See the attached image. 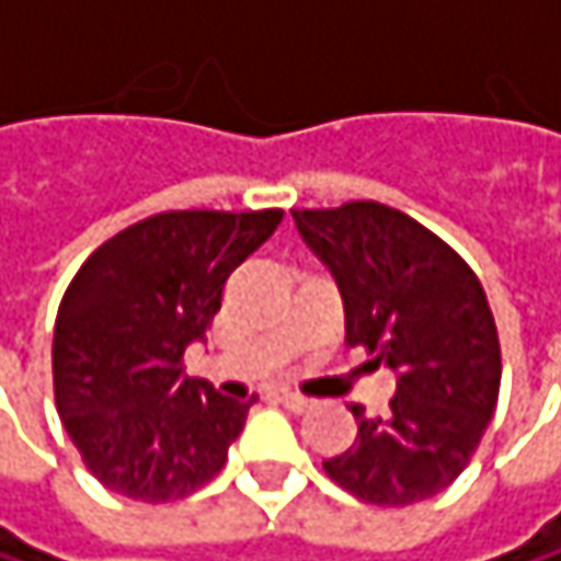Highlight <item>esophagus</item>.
I'll return each instance as SVG.
<instances>
[{
    "mask_svg": "<svg viewBox=\"0 0 561 561\" xmlns=\"http://www.w3.org/2000/svg\"><path fill=\"white\" fill-rule=\"evenodd\" d=\"M279 402L282 405H288L291 412H305V409L311 405V399H308V396H301V392H291V390H282Z\"/></svg>",
    "mask_w": 561,
    "mask_h": 561,
    "instance_id": "esophagus-1",
    "label": "esophagus"
}]
</instances>
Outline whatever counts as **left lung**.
Listing matches in <instances>:
<instances>
[{
    "mask_svg": "<svg viewBox=\"0 0 561 561\" xmlns=\"http://www.w3.org/2000/svg\"><path fill=\"white\" fill-rule=\"evenodd\" d=\"M344 298L347 347L396 374L387 415L357 419L324 474L377 506L445 491L474 458L501 396V337L474 270L428 227L380 201L291 210Z\"/></svg>",
    "mask_w": 561,
    "mask_h": 561,
    "instance_id": "left-lung-1",
    "label": "left lung"
}]
</instances>
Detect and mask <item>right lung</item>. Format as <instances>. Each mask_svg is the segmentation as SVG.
Returning a JSON list of instances; mask_svg holds the SVG:
<instances>
[{"mask_svg": "<svg viewBox=\"0 0 561 561\" xmlns=\"http://www.w3.org/2000/svg\"><path fill=\"white\" fill-rule=\"evenodd\" d=\"M279 220V207L165 210L110 237L70 279L51 344L57 415L106 491L169 504L227 465L256 396H220L181 360Z\"/></svg>", "mask_w": 561, "mask_h": 561, "instance_id": "1", "label": "right lung"}]
</instances>
